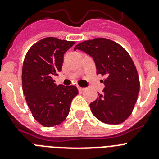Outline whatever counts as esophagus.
<instances>
[{
	"label": "esophagus",
	"mask_w": 159,
	"mask_h": 159,
	"mask_svg": "<svg viewBox=\"0 0 159 159\" xmlns=\"http://www.w3.org/2000/svg\"><path fill=\"white\" fill-rule=\"evenodd\" d=\"M77 88H78V90L80 91V92H83V91H84V89H85L84 88H82V87H80V86H77Z\"/></svg>",
	"instance_id": "obj_1"
}]
</instances>
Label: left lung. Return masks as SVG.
I'll return each mask as SVG.
<instances>
[{
    "label": "left lung",
    "mask_w": 159,
    "mask_h": 159,
    "mask_svg": "<svg viewBox=\"0 0 159 159\" xmlns=\"http://www.w3.org/2000/svg\"><path fill=\"white\" fill-rule=\"evenodd\" d=\"M93 58L97 75L105 88L90 107L95 117L107 124L122 123L130 116L139 92V79L131 57L120 44L106 38H95L79 43Z\"/></svg>",
    "instance_id": "8db88e82"
}]
</instances>
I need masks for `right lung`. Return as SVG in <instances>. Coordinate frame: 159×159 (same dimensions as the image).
Masks as SVG:
<instances>
[{
  "label": "right lung",
  "instance_id": "obj_1",
  "mask_svg": "<svg viewBox=\"0 0 159 159\" xmlns=\"http://www.w3.org/2000/svg\"><path fill=\"white\" fill-rule=\"evenodd\" d=\"M75 41L46 37L34 43L25 56L22 67V88L36 121L46 127L60 124L69 113L75 86L55 84L62 70L64 54Z\"/></svg>",
  "mask_w": 159,
  "mask_h": 159
}]
</instances>
